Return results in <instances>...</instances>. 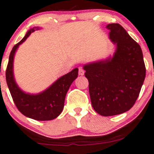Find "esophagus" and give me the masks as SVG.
Instances as JSON below:
<instances>
[{
  "instance_id": "obj_1",
  "label": "esophagus",
  "mask_w": 154,
  "mask_h": 154,
  "mask_svg": "<svg viewBox=\"0 0 154 154\" xmlns=\"http://www.w3.org/2000/svg\"><path fill=\"white\" fill-rule=\"evenodd\" d=\"M78 74H79V75H81V76L84 75V74H85V71H84V69L82 68H81V67L80 68H79Z\"/></svg>"
}]
</instances>
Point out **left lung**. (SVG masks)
I'll list each match as a JSON object with an SVG mask.
<instances>
[{"label":"left lung","instance_id":"left-lung-1","mask_svg":"<svg viewBox=\"0 0 154 154\" xmlns=\"http://www.w3.org/2000/svg\"><path fill=\"white\" fill-rule=\"evenodd\" d=\"M116 45L112 58L84 66L93 107L103 116L124 113L134 106L146 77L139 44L118 23L107 25Z\"/></svg>","mask_w":154,"mask_h":154}]
</instances>
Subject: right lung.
Listing matches in <instances>:
<instances>
[{"label":"right lung","mask_w":154,"mask_h":154,"mask_svg":"<svg viewBox=\"0 0 154 154\" xmlns=\"http://www.w3.org/2000/svg\"><path fill=\"white\" fill-rule=\"evenodd\" d=\"M34 28L28 30L24 38L14 45L9 55L6 79L10 94L18 110L26 117L36 121H50L57 118L63 109L66 95L72 82L78 75V69L59 78L55 82L37 95L25 94L17 85L13 75V60L17 49L30 36Z\"/></svg>","instance_id":"1"}]
</instances>
